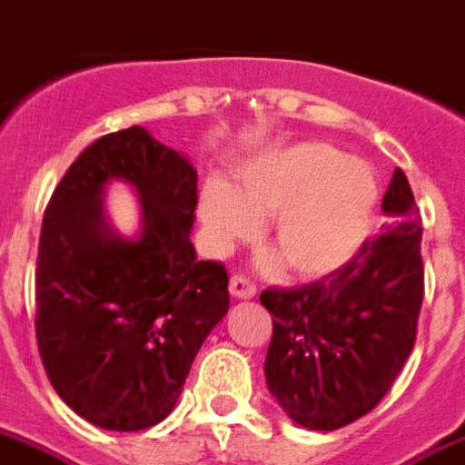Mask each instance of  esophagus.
Returning <instances> with one entry per match:
<instances>
[{
	"mask_svg": "<svg viewBox=\"0 0 465 465\" xmlns=\"http://www.w3.org/2000/svg\"><path fill=\"white\" fill-rule=\"evenodd\" d=\"M229 292L233 298H241V301H248V298L255 296V284L251 279L241 277V274H233L232 282H229Z\"/></svg>",
	"mask_w": 465,
	"mask_h": 465,
	"instance_id": "esophagus-1",
	"label": "esophagus"
}]
</instances>
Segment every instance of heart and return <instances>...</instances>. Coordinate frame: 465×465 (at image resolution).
Segmentation results:
<instances>
[{"label": "heart", "instance_id": "1", "mask_svg": "<svg viewBox=\"0 0 465 465\" xmlns=\"http://www.w3.org/2000/svg\"><path fill=\"white\" fill-rule=\"evenodd\" d=\"M375 205L377 183L365 162L324 143H298L245 162L233 186L220 176L205 179L198 213L214 255L251 239L270 214L267 243L296 277L320 279L356 258Z\"/></svg>", "mask_w": 465, "mask_h": 465}]
</instances>
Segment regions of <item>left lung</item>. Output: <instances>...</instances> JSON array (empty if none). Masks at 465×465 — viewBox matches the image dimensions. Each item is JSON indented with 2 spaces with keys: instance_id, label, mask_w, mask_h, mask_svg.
Segmentation results:
<instances>
[{
  "instance_id": "1",
  "label": "left lung",
  "mask_w": 465,
  "mask_h": 465,
  "mask_svg": "<svg viewBox=\"0 0 465 465\" xmlns=\"http://www.w3.org/2000/svg\"><path fill=\"white\" fill-rule=\"evenodd\" d=\"M387 232L341 270L296 289H267L274 315L267 390L296 425L331 432L382 401L416 343L422 305V224L394 169L382 198Z\"/></svg>"
}]
</instances>
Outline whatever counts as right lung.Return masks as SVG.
<instances>
[{"instance_id": "obj_1", "label": "right lung", "mask_w": 465, "mask_h": 465, "mask_svg": "<svg viewBox=\"0 0 465 465\" xmlns=\"http://www.w3.org/2000/svg\"><path fill=\"white\" fill-rule=\"evenodd\" d=\"M139 198L124 237L104 195ZM198 172L143 126L109 134L64 173L49 200L35 272V334L54 391L83 420L135 432L172 413L200 346L229 311L224 265L198 260L191 229Z\"/></svg>"}]
</instances>
